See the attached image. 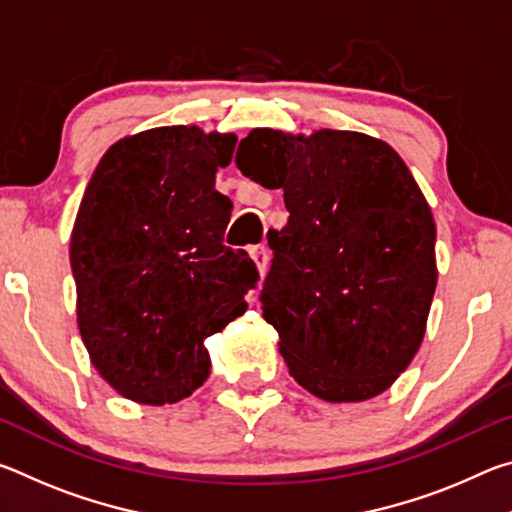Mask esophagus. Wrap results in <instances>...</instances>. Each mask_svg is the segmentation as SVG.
I'll list each match as a JSON object with an SVG mask.
<instances>
[{
	"mask_svg": "<svg viewBox=\"0 0 512 512\" xmlns=\"http://www.w3.org/2000/svg\"><path fill=\"white\" fill-rule=\"evenodd\" d=\"M250 257H253V262L257 266L259 275H264L266 273V266H268V250H266V246L259 244V246L250 248Z\"/></svg>",
	"mask_w": 512,
	"mask_h": 512,
	"instance_id": "obj_1",
	"label": "esophagus"
}]
</instances>
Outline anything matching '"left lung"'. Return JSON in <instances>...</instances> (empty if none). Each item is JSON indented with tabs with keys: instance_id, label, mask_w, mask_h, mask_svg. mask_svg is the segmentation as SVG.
Returning <instances> with one entry per match:
<instances>
[{
	"instance_id": "obj_1",
	"label": "left lung",
	"mask_w": 512,
	"mask_h": 512,
	"mask_svg": "<svg viewBox=\"0 0 512 512\" xmlns=\"http://www.w3.org/2000/svg\"><path fill=\"white\" fill-rule=\"evenodd\" d=\"M235 162L289 210L268 232L259 300L291 377L327 402L386 391L420 348L438 280L436 223L409 167L386 142L329 128H255Z\"/></svg>"
}]
</instances>
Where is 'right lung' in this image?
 <instances>
[{"label":"right lung","instance_id":"right-lung-1","mask_svg":"<svg viewBox=\"0 0 512 512\" xmlns=\"http://www.w3.org/2000/svg\"><path fill=\"white\" fill-rule=\"evenodd\" d=\"M235 135L162 126L112 144L76 214L72 273L85 348L128 400L173 404L210 375L203 341L246 311L259 273L223 246L232 201L214 189Z\"/></svg>","mask_w":512,"mask_h":512}]
</instances>
